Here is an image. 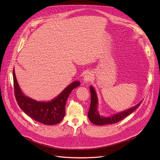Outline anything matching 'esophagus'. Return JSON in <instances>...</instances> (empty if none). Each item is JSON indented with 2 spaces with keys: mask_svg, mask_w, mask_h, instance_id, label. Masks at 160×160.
<instances>
[{
  "mask_svg": "<svg viewBox=\"0 0 160 160\" xmlns=\"http://www.w3.org/2000/svg\"><path fill=\"white\" fill-rule=\"evenodd\" d=\"M92 78V74L90 72H87L83 77V81L85 83H88Z\"/></svg>",
  "mask_w": 160,
  "mask_h": 160,
  "instance_id": "34e87169",
  "label": "esophagus"
}]
</instances>
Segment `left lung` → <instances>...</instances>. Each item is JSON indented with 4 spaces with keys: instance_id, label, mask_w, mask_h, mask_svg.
Masks as SVG:
<instances>
[{
    "instance_id": "left-lung-1",
    "label": "left lung",
    "mask_w": 160,
    "mask_h": 160,
    "mask_svg": "<svg viewBox=\"0 0 160 160\" xmlns=\"http://www.w3.org/2000/svg\"><path fill=\"white\" fill-rule=\"evenodd\" d=\"M90 91L91 94V102L90 108L88 112V118L89 120L92 123L97 125H104L107 124H113L117 123L124 118L127 117L129 115L133 112L137 108H138L141 104L142 101H141L139 104L135 105L133 107L129 108L127 110L122 111L118 112L112 116L105 117L102 116H100L99 111L98 109V99L94 88L91 85L90 86Z\"/></svg>"
}]
</instances>
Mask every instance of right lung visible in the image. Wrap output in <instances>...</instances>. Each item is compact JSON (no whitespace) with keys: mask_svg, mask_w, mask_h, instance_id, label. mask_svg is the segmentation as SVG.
<instances>
[{"mask_svg":"<svg viewBox=\"0 0 160 160\" xmlns=\"http://www.w3.org/2000/svg\"><path fill=\"white\" fill-rule=\"evenodd\" d=\"M12 73L16 99L19 106L27 115L35 121L48 125L57 124L63 120L68 98L72 91L80 85L79 81L70 83L51 101H37L22 93L16 80L14 69Z\"/></svg>","mask_w":160,"mask_h":160,"instance_id":"add662e5","label":"right lung"}]
</instances>
